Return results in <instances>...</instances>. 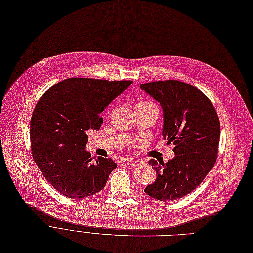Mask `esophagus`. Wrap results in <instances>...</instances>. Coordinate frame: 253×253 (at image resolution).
Returning <instances> with one entry per match:
<instances>
[{
  "label": "esophagus",
  "mask_w": 253,
  "mask_h": 253,
  "mask_svg": "<svg viewBox=\"0 0 253 253\" xmlns=\"http://www.w3.org/2000/svg\"><path fill=\"white\" fill-rule=\"evenodd\" d=\"M124 162H125L126 164L132 166V167L140 166V165L142 164V162H141L140 160H135V159H133V158H127V159H125Z\"/></svg>",
  "instance_id": "1"
}]
</instances>
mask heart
Segmentation results:
<instances>
[{"label": "heart", "instance_id": "1", "mask_svg": "<svg viewBox=\"0 0 253 253\" xmlns=\"http://www.w3.org/2000/svg\"><path fill=\"white\" fill-rule=\"evenodd\" d=\"M152 104H155V103H153L152 101H148V100H143V101H140V102H138L137 104H136V106H140V105H152Z\"/></svg>", "mask_w": 253, "mask_h": 253}]
</instances>
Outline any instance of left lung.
Returning a JSON list of instances; mask_svg holds the SVG:
<instances>
[{
	"mask_svg": "<svg viewBox=\"0 0 253 253\" xmlns=\"http://www.w3.org/2000/svg\"><path fill=\"white\" fill-rule=\"evenodd\" d=\"M140 88L160 102L163 138L173 143L174 158L167 163L149 162L157 178L144 192L160 201H174L193 192L213 168L220 137V123L213 104L202 91L177 81L144 83Z\"/></svg>",
	"mask_w": 253,
	"mask_h": 253,
	"instance_id": "8db88e82",
	"label": "left lung"
}]
</instances>
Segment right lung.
I'll use <instances>...</instances> for the list:
<instances>
[{
    "mask_svg": "<svg viewBox=\"0 0 253 253\" xmlns=\"http://www.w3.org/2000/svg\"><path fill=\"white\" fill-rule=\"evenodd\" d=\"M132 81L69 78L39 99L31 120L33 158L46 180L63 196L82 199L100 192L117 164L92 161L88 132L103 122L100 113Z\"/></svg>",
    "mask_w": 253,
    "mask_h": 253,
    "instance_id": "1",
    "label": "right lung"
}]
</instances>
